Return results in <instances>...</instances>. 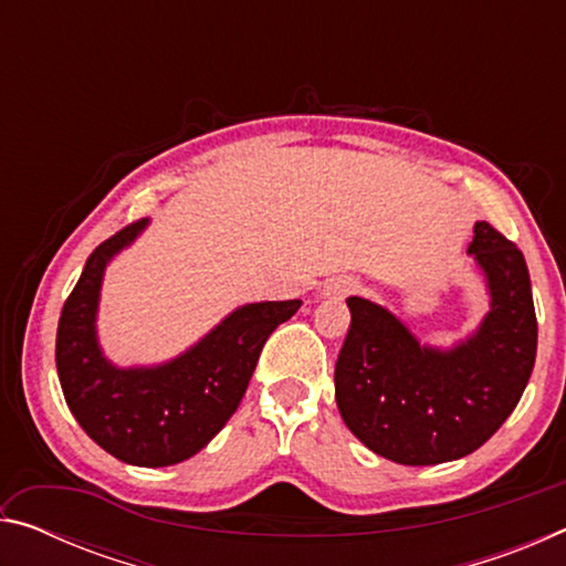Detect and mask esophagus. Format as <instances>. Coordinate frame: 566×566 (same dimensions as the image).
Here are the masks:
<instances>
[{
  "label": "esophagus",
  "instance_id": "esophagus-1",
  "mask_svg": "<svg viewBox=\"0 0 566 566\" xmlns=\"http://www.w3.org/2000/svg\"><path fill=\"white\" fill-rule=\"evenodd\" d=\"M354 292V282L344 280V276H337V280H329L322 286V300H344V296Z\"/></svg>",
  "mask_w": 566,
  "mask_h": 566
}]
</instances>
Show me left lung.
Here are the masks:
<instances>
[{
    "label": "left lung",
    "mask_w": 566,
    "mask_h": 566,
    "mask_svg": "<svg viewBox=\"0 0 566 566\" xmlns=\"http://www.w3.org/2000/svg\"><path fill=\"white\" fill-rule=\"evenodd\" d=\"M484 276L490 312L454 347L421 344L387 306L349 296L352 324L334 367L349 432L407 467L454 462L500 429L530 381L536 314L524 254L476 222L467 249Z\"/></svg>",
    "instance_id": "left-lung-1"
}]
</instances>
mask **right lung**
I'll list each match as a JSON object with an SVG mask.
<instances>
[{"label":"right lung","instance_id":"right-lung-1","mask_svg":"<svg viewBox=\"0 0 566 566\" xmlns=\"http://www.w3.org/2000/svg\"><path fill=\"white\" fill-rule=\"evenodd\" d=\"M149 227L139 219L90 254L56 327V371L66 407L104 452L134 467L195 457L242 401L264 342L302 302H254L151 367H119L102 352L97 312L107 264Z\"/></svg>","mask_w":566,"mask_h":566}]
</instances>
